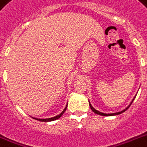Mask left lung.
<instances>
[{"label": "left lung", "instance_id": "8db88e82", "mask_svg": "<svg viewBox=\"0 0 147 147\" xmlns=\"http://www.w3.org/2000/svg\"><path fill=\"white\" fill-rule=\"evenodd\" d=\"M136 98V96H135L134 98H133L132 101L130 102V105H128L127 107H126L125 109H123V111H120V112H116V113H111V114H105V113H102V112L98 111H97L96 109H94V107H92V105H91V103H90V101H89V105H90V107H91V109L92 110V111L94 112V113H95V114H99V115H101V116H114V115H117V114H122L123 112H124V111H127V110L128 108L130 107V105H131V104H132V103H133V101H134V98Z\"/></svg>", "mask_w": 147, "mask_h": 147}]
</instances>
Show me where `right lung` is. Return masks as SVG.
Wrapping results in <instances>:
<instances>
[{
  "instance_id": "right-lung-1",
  "label": "right lung",
  "mask_w": 147,
  "mask_h": 147,
  "mask_svg": "<svg viewBox=\"0 0 147 147\" xmlns=\"http://www.w3.org/2000/svg\"><path fill=\"white\" fill-rule=\"evenodd\" d=\"M67 105H66V107H65V109L63 110V111H62V113H61V114H59V115H57V116L53 117H51V118L40 119V118H35V117H33V119H36V120H37V121H42V122H49V121H55V120H57V119H59V117H61L62 116V114H64V112L65 111H66Z\"/></svg>"
}]
</instances>
